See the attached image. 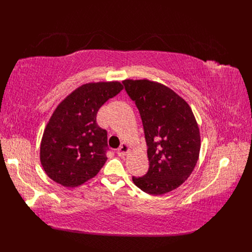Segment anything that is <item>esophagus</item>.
<instances>
[{"mask_svg": "<svg viewBox=\"0 0 252 252\" xmlns=\"http://www.w3.org/2000/svg\"><path fill=\"white\" fill-rule=\"evenodd\" d=\"M129 151H130V149H129L128 145L126 143H123L121 145V147L117 149L116 153L118 154V156H126Z\"/></svg>", "mask_w": 252, "mask_h": 252, "instance_id": "34e87169", "label": "esophagus"}]
</instances>
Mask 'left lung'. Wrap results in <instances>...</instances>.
I'll return each instance as SVG.
<instances>
[{
  "label": "left lung",
  "mask_w": 252,
  "mask_h": 252,
  "mask_svg": "<svg viewBox=\"0 0 252 252\" xmlns=\"http://www.w3.org/2000/svg\"><path fill=\"white\" fill-rule=\"evenodd\" d=\"M139 109L147 143L149 169L133 182L142 191L162 195L186 181L199 157V126L189 104L168 87L149 79H125Z\"/></svg>",
  "instance_id": "1"
}]
</instances>
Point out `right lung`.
Instances as JSON below:
<instances>
[{
	"label": "right lung",
	"mask_w": 252,
	"mask_h": 252,
	"mask_svg": "<svg viewBox=\"0 0 252 252\" xmlns=\"http://www.w3.org/2000/svg\"><path fill=\"white\" fill-rule=\"evenodd\" d=\"M123 89L116 81L89 83L58 104L39 147V160L51 180L74 188L99 173L107 160V131L97 125V112Z\"/></svg>",
	"instance_id": "obj_1"
}]
</instances>
